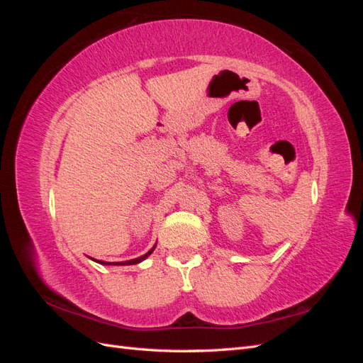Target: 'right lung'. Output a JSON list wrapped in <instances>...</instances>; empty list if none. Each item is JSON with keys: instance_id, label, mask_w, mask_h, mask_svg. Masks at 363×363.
Instances as JSON below:
<instances>
[{"instance_id": "1", "label": "right lung", "mask_w": 363, "mask_h": 363, "mask_svg": "<svg viewBox=\"0 0 363 363\" xmlns=\"http://www.w3.org/2000/svg\"><path fill=\"white\" fill-rule=\"evenodd\" d=\"M155 248H156V245L152 247L148 252H145L144 256H140V257H136V259H131V260H125V262H103V260H95V259H92V260H95V262H98V263H101V265H136V263H139V262H142V260H145L152 251H155Z\"/></svg>"}]
</instances>
